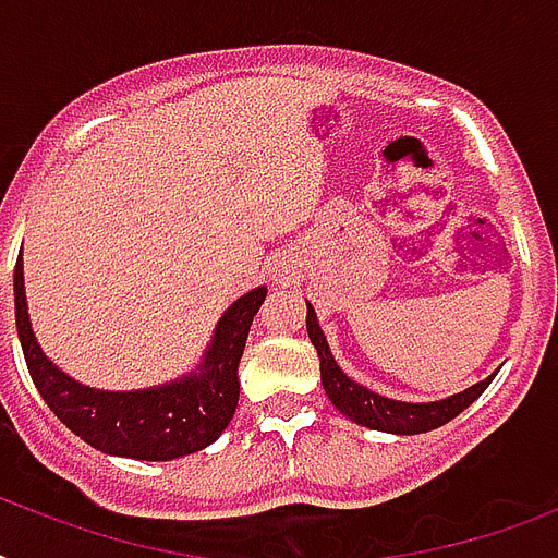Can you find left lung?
Segmentation results:
<instances>
[{
	"label": "left lung",
	"mask_w": 558,
	"mask_h": 558,
	"mask_svg": "<svg viewBox=\"0 0 558 558\" xmlns=\"http://www.w3.org/2000/svg\"><path fill=\"white\" fill-rule=\"evenodd\" d=\"M306 332H310V341L318 350V359H322V385L327 390V397L341 414L350 416L353 423L367 425L373 432H388V434H423L440 428L449 420L469 408L475 402L489 381L495 379V373L489 379L477 381L472 388L460 390L449 399H437V402H399V399H388L376 393V390L359 385L336 365V359L330 353V344L324 339L322 327H318V315L310 304H306Z\"/></svg>",
	"instance_id": "1"
}]
</instances>
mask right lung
I'll use <instances>...</instances> for the list:
<instances>
[{
    "instance_id": "right-lung-1",
    "label": "right lung",
    "mask_w": 558,
    "mask_h": 558,
    "mask_svg": "<svg viewBox=\"0 0 558 558\" xmlns=\"http://www.w3.org/2000/svg\"><path fill=\"white\" fill-rule=\"evenodd\" d=\"M263 301L266 287L236 298L219 318L202 365L182 379L147 390H98L74 381L48 362L31 330L22 257L13 269L16 332L39 397L46 399L57 420L92 449L133 460L185 458L226 432L240 399L236 367Z\"/></svg>"
}]
</instances>
